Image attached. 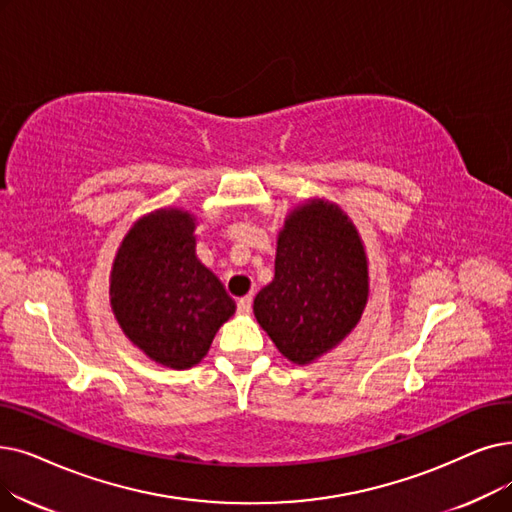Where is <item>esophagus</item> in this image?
Instances as JSON below:
<instances>
[{"label": "esophagus", "mask_w": 512, "mask_h": 512, "mask_svg": "<svg viewBox=\"0 0 512 512\" xmlns=\"http://www.w3.org/2000/svg\"><path fill=\"white\" fill-rule=\"evenodd\" d=\"M251 307H253V297L251 295L238 299V311H240V314H249Z\"/></svg>", "instance_id": "1"}]
</instances>
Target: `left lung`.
I'll return each mask as SVG.
<instances>
[{
    "label": "left lung",
    "instance_id": "obj_1",
    "mask_svg": "<svg viewBox=\"0 0 512 512\" xmlns=\"http://www.w3.org/2000/svg\"><path fill=\"white\" fill-rule=\"evenodd\" d=\"M366 301V253L349 217L322 201L288 215L274 280L253 305L284 358L307 364L335 347L360 322Z\"/></svg>",
    "mask_w": 512,
    "mask_h": 512
}]
</instances>
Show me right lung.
<instances>
[{"mask_svg":"<svg viewBox=\"0 0 512 512\" xmlns=\"http://www.w3.org/2000/svg\"><path fill=\"white\" fill-rule=\"evenodd\" d=\"M194 219L177 209L142 217L110 274V305L125 335L169 368L201 362L236 303L194 251Z\"/></svg>","mask_w":512,"mask_h":512,"instance_id":"add662e5","label":"right lung"}]
</instances>
